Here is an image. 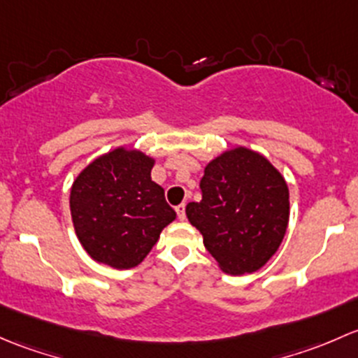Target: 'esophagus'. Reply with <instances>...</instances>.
I'll use <instances>...</instances> for the list:
<instances>
[{"label":"esophagus","instance_id":"obj_1","mask_svg":"<svg viewBox=\"0 0 358 358\" xmlns=\"http://www.w3.org/2000/svg\"><path fill=\"white\" fill-rule=\"evenodd\" d=\"M176 212H178V217L180 220L186 219V205H184V203L178 205V206H176Z\"/></svg>","mask_w":358,"mask_h":358}]
</instances>
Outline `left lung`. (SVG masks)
I'll use <instances>...</instances> for the list:
<instances>
[{"label": "left lung", "mask_w": 358, "mask_h": 358, "mask_svg": "<svg viewBox=\"0 0 358 358\" xmlns=\"http://www.w3.org/2000/svg\"><path fill=\"white\" fill-rule=\"evenodd\" d=\"M201 201L186 206L189 222L227 274L259 271L278 252L289 219V191L271 162L248 148L222 153L205 167Z\"/></svg>", "instance_id": "obj_1"}]
</instances>
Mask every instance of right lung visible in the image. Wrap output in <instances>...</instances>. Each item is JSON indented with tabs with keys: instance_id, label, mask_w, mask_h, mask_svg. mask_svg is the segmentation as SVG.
Returning a JSON list of instances; mask_svg holds the SVG:
<instances>
[{
	"instance_id": "obj_1",
	"label": "right lung",
	"mask_w": 358,
	"mask_h": 358,
	"mask_svg": "<svg viewBox=\"0 0 358 358\" xmlns=\"http://www.w3.org/2000/svg\"><path fill=\"white\" fill-rule=\"evenodd\" d=\"M153 164L138 150L117 148L73 180L70 212L91 259L113 268L136 267L176 219L164 187L152 180Z\"/></svg>"
}]
</instances>
